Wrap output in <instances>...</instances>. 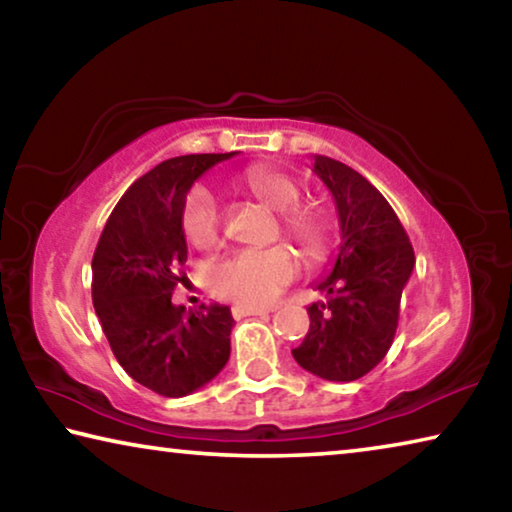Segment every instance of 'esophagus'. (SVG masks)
Masks as SVG:
<instances>
[{"label":"esophagus","instance_id":"obj_1","mask_svg":"<svg viewBox=\"0 0 512 512\" xmlns=\"http://www.w3.org/2000/svg\"><path fill=\"white\" fill-rule=\"evenodd\" d=\"M268 311H273V309L253 307V305H235V307H232V314H235L237 318H241V316H262V314H268Z\"/></svg>","mask_w":512,"mask_h":512}]
</instances>
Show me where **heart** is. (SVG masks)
<instances>
[{
  "instance_id": "1",
  "label": "heart",
  "mask_w": 512,
  "mask_h": 512,
  "mask_svg": "<svg viewBox=\"0 0 512 512\" xmlns=\"http://www.w3.org/2000/svg\"><path fill=\"white\" fill-rule=\"evenodd\" d=\"M241 185L259 203L282 212V232L300 248L302 255L311 262L325 257L332 241L329 223L320 212L298 207L300 183L289 171L273 164H253L241 173ZM183 230L198 246H210L219 239L221 207L207 189L198 187L187 196ZM296 271L298 262L287 246L246 248L214 262L207 271V280L216 296L241 305H264L293 280Z\"/></svg>"
}]
</instances>
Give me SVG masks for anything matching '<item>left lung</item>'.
Returning a JSON list of instances; mask_svg holds the SVG:
<instances>
[{
    "label": "left lung",
    "mask_w": 512,
    "mask_h": 512,
    "mask_svg": "<svg viewBox=\"0 0 512 512\" xmlns=\"http://www.w3.org/2000/svg\"><path fill=\"white\" fill-rule=\"evenodd\" d=\"M314 173L334 196L341 246L332 273L316 284L325 300L307 307L309 332L291 354L320 379L354 381L393 345L415 255L393 207L359 171L316 155Z\"/></svg>",
    "instance_id": "obj_1"
}]
</instances>
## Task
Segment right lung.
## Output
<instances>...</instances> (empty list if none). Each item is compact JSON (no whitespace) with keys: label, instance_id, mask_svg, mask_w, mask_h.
<instances>
[{"label":"right lung","instance_id":"right-lung-1","mask_svg":"<svg viewBox=\"0 0 512 512\" xmlns=\"http://www.w3.org/2000/svg\"><path fill=\"white\" fill-rule=\"evenodd\" d=\"M232 153L180 155L144 173L119 198L92 257V302L119 366L137 384L183 397L230 359V307L185 311L171 302L185 282L183 205L194 180Z\"/></svg>","mask_w":512,"mask_h":512}]
</instances>
